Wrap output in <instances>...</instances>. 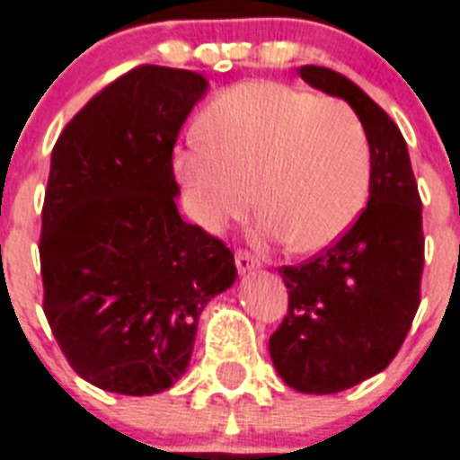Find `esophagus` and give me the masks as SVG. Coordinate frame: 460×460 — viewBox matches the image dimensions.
I'll return each instance as SVG.
<instances>
[{"instance_id": "esophagus-1", "label": "esophagus", "mask_w": 460, "mask_h": 460, "mask_svg": "<svg viewBox=\"0 0 460 460\" xmlns=\"http://www.w3.org/2000/svg\"><path fill=\"white\" fill-rule=\"evenodd\" d=\"M234 265H237L239 275H246V272H253L261 268V261L256 256H252L249 252H237L234 253Z\"/></svg>"}]
</instances>
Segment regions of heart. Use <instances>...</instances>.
Segmentation results:
<instances>
[{"label":"heart","mask_w":460,"mask_h":460,"mask_svg":"<svg viewBox=\"0 0 460 460\" xmlns=\"http://www.w3.org/2000/svg\"><path fill=\"white\" fill-rule=\"evenodd\" d=\"M199 134L204 143L173 155V171L207 230L242 218L252 190L265 234L298 253L336 244L362 214L371 150L345 102L279 82H244L208 105Z\"/></svg>","instance_id":"obj_1"}]
</instances>
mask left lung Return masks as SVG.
Here are the masks:
<instances>
[{
    "instance_id": "1",
    "label": "left lung",
    "mask_w": 460,
    "mask_h": 460,
    "mask_svg": "<svg viewBox=\"0 0 460 460\" xmlns=\"http://www.w3.org/2000/svg\"><path fill=\"white\" fill-rule=\"evenodd\" d=\"M301 77L343 98L362 121L371 150L369 202L333 246L279 268L289 310L270 336V358L289 388L332 394L393 362L420 303V197L400 128L358 84L303 66Z\"/></svg>"
}]
</instances>
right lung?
<instances>
[{
  "label": "right lung",
  "mask_w": 460,
  "mask_h": 460,
  "mask_svg": "<svg viewBox=\"0 0 460 460\" xmlns=\"http://www.w3.org/2000/svg\"><path fill=\"white\" fill-rule=\"evenodd\" d=\"M207 89L192 70L134 67L72 117L51 153L44 314L72 369L108 393L171 388L204 305L237 277L233 252L176 207L171 155Z\"/></svg>",
  "instance_id": "right-lung-1"
}]
</instances>
